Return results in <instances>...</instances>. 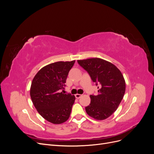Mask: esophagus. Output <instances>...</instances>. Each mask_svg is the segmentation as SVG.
I'll return each mask as SVG.
<instances>
[{"mask_svg": "<svg viewBox=\"0 0 154 154\" xmlns=\"http://www.w3.org/2000/svg\"><path fill=\"white\" fill-rule=\"evenodd\" d=\"M82 94H76V95H75V97H76V99H79V98H80V97H82Z\"/></svg>", "mask_w": 154, "mask_h": 154, "instance_id": "obj_1", "label": "esophagus"}]
</instances>
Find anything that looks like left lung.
I'll return each instance as SVG.
<instances>
[{"label":"left lung","instance_id":"obj_1","mask_svg":"<svg viewBox=\"0 0 154 154\" xmlns=\"http://www.w3.org/2000/svg\"><path fill=\"white\" fill-rule=\"evenodd\" d=\"M78 62L100 85L97 94L90 96L87 114L96 120L108 118L117 110L125 94L126 84L122 72L113 63L99 58L78 60Z\"/></svg>","mask_w":154,"mask_h":154}]
</instances>
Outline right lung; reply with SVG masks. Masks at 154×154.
I'll use <instances>...</instances> for the list:
<instances>
[{
  "instance_id": "right-lung-1",
  "label": "right lung",
  "mask_w": 154,
  "mask_h": 154,
  "mask_svg": "<svg viewBox=\"0 0 154 154\" xmlns=\"http://www.w3.org/2000/svg\"><path fill=\"white\" fill-rule=\"evenodd\" d=\"M74 62L75 60L50 63L42 68L32 79L30 88L32 103L38 112L51 123H63L70 117L75 96L66 94L63 89Z\"/></svg>"
}]
</instances>
